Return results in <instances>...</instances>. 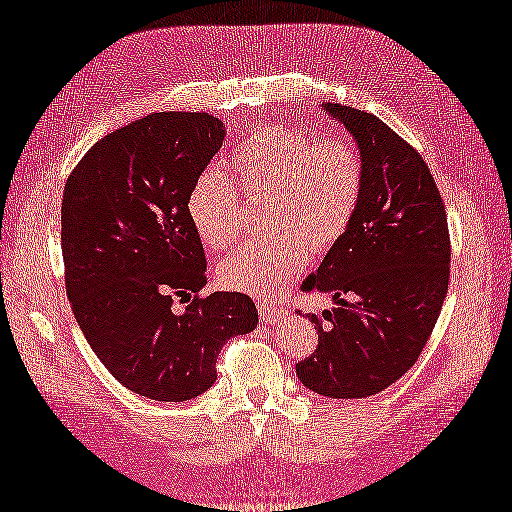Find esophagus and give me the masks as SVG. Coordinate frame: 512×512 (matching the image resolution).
<instances>
[{
    "label": "esophagus",
    "mask_w": 512,
    "mask_h": 512,
    "mask_svg": "<svg viewBox=\"0 0 512 512\" xmlns=\"http://www.w3.org/2000/svg\"><path fill=\"white\" fill-rule=\"evenodd\" d=\"M258 314H260V318H263V322H269V325H274V322L285 318V309L269 305V302H260Z\"/></svg>",
    "instance_id": "esophagus-1"
}]
</instances>
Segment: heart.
Masks as SVG:
<instances>
[{"mask_svg":"<svg viewBox=\"0 0 512 512\" xmlns=\"http://www.w3.org/2000/svg\"><path fill=\"white\" fill-rule=\"evenodd\" d=\"M227 168L249 196H271L269 241L241 247L216 267L218 285L238 294L274 298L309 263V249L325 252L347 232L358 212L364 165L342 137L316 141L294 125L256 130L229 156ZM187 218L212 252H225L241 234V194L210 168L187 194Z\"/></svg>","mask_w":512,"mask_h":512,"instance_id":"obj_1","label":"heart"}]
</instances>
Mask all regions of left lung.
Returning <instances> with one entry per match:
<instances>
[{
    "mask_svg": "<svg viewBox=\"0 0 512 512\" xmlns=\"http://www.w3.org/2000/svg\"><path fill=\"white\" fill-rule=\"evenodd\" d=\"M322 110L356 141L364 185L349 229L300 287L338 307L307 314L318 347L296 375L325 398H369L420 358L446 298L451 241L420 152L369 112L327 101Z\"/></svg>",
    "mask_w": 512,
    "mask_h": 512,
    "instance_id": "obj_1",
    "label": "left lung"
}]
</instances>
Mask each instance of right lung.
Wrapping results in <instances>:
<instances>
[{
  "label": "right lung",
  "instance_id": "1",
  "mask_svg": "<svg viewBox=\"0 0 512 512\" xmlns=\"http://www.w3.org/2000/svg\"><path fill=\"white\" fill-rule=\"evenodd\" d=\"M223 139V121L207 112H154L92 145L64 187L72 311L103 367L143 398L205 393L223 344L258 325L245 294L194 296L207 263L185 203ZM174 297L188 302L183 315Z\"/></svg>",
  "mask_w": 512,
  "mask_h": 512
}]
</instances>
